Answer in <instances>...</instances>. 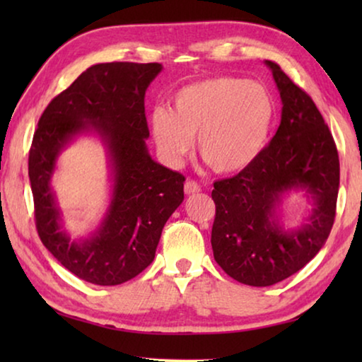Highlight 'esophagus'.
<instances>
[{"mask_svg":"<svg viewBox=\"0 0 362 362\" xmlns=\"http://www.w3.org/2000/svg\"><path fill=\"white\" fill-rule=\"evenodd\" d=\"M183 189H185V194H194L201 192V187L193 180H187L185 185H183Z\"/></svg>","mask_w":362,"mask_h":362,"instance_id":"obj_1","label":"esophagus"}]
</instances>
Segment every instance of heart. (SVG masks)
Segmentation results:
<instances>
[{"mask_svg":"<svg viewBox=\"0 0 362 362\" xmlns=\"http://www.w3.org/2000/svg\"><path fill=\"white\" fill-rule=\"evenodd\" d=\"M276 105L265 86L220 76L179 89L173 110L156 107L150 129L159 153L177 166L198 137L199 156L220 174L249 168L272 132Z\"/></svg>","mask_w":362,"mask_h":362,"instance_id":"obj_1","label":"heart"}]
</instances>
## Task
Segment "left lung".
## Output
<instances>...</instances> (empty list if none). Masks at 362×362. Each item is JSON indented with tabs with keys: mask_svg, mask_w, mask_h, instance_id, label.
I'll list each match as a JSON object with an SVG mask.
<instances>
[{
	"mask_svg": "<svg viewBox=\"0 0 362 362\" xmlns=\"http://www.w3.org/2000/svg\"><path fill=\"white\" fill-rule=\"evenodd\" d=\"M265 65L283 103L278 131L249 168L212 189L214 259L228 276L255 287L281 283L320 252L332 230L340 182L332 134L315 102L279 65ZM293 192L310 207L298 226H287L280 207Z\"/></svg>",
	"mask_w": 362,
	"mask_h": 362,
	"instance_id": "left-lung-1",
	"label": "left lung"
}]
</instances>
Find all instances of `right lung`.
I'll list each match as a JSON object with an SVG mask.
<instances>
[{
	"label": "right lung",
	"mask_w": 362,
	"mask_h": 362,
	"mask_svg": "<svg viewBox=\"0 0 362 362\" xmlns=\"http://www.w3.org/2000/svg\"><path fill=\"white\" fill-rule=\"evenodd\" d=\"M161 64L110 62L83 71L41 115L28 156L36 228L42 244L79 279L116 286L150 265L185 177L151 158L145 93ZM93 135L106 151L110 199L96 228L71 238L52 180L62 151Z\"/></svg>",
	"instance_id": "obj_1"
}]
</instances>
